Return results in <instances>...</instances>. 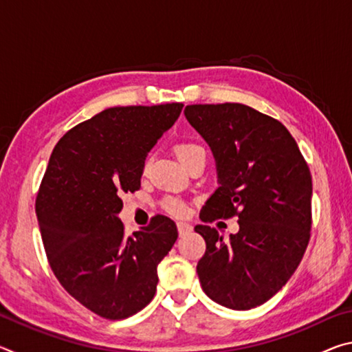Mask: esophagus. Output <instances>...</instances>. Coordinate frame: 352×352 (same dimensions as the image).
<instances>
[{"label":"esophagus","mask_w":352,"mask_h":352,"mask_svg":"<svg viewBox=\"0 0 352 352\" xmlns=\"http://www.w3.org/2000/svg\"><path fill=\"white\" fill-rule=\"evenodd\" d=\"M177 230L180 236H184L186 233H190L192 231V226H190L188 222H177Z\"/></svg>","instance_id":"obj_1"}]
</instances>
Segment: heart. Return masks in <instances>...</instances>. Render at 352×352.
I'll return each mask as SVG.
<instances>
[{"label":"heart","instance_id":"heart-1","mask_svg":"<svg viewBox=\"0 0 352 352\" xmlns=\"http://www.w3.org/2000/svg\"><path fill=\"white\" fill-rule=\"evenodd\" d=\"M201 151H204V148H201L199 144H195V142H180V144L175 147V153L182 163H184L186 160L192 157V155H195L197 152H201ZM166 208H168L169 212L175 214V216H182V214L186 212V206H184L182 201L177 199L166 200Z\"/></svg>","mask_w":352,"mask_h":352}]
</instances>
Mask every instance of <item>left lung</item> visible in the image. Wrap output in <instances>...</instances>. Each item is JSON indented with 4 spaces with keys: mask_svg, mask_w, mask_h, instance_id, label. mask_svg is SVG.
Wrapping results in <instances>:
<instances>
[{
    "mask_svg": "<svg viewBox=\"0 0 352 352\" xmlns=\"http://www.w3.org/2000/svg\"><path fill=\"white\" fill-rule=\"evenodd\" d=\"M188 122L211 147L219 188L200 211L201 222L237 216L228 241L197 225L206 242L197 264L201 289L234 311L276 295L305 254L312 225V177L296 141L281 122L243 104H197Z\"/></svg>",
    "mask_w": 352,
    "mask_h": 352,
    "instance_id": "obj_1",
    "label": "left lung"
}]
</instances>
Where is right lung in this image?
Returning a JSON list of instances; mask_svg holds the SVG:
<instances>
[{
  "label": "right lung",
  "instance_id": "add662e5",
  "mask_svg": "<svg viewBox=\"0 0 352 352\" xmlns=\"http://www.w3.org/2000/svg\"><path fill=\"white\" fill-rule=\"evenodd\" d=\"M182 109H107L65 133L51 153L35 200L45 252L63 289L99 317H132L157 292V267L177 241V225L158 214L126 236L119 195L141 188L147 153Z\"/></svg>",
  "mask_w": 352,
  "mask_h": 352
}]
</instances>
